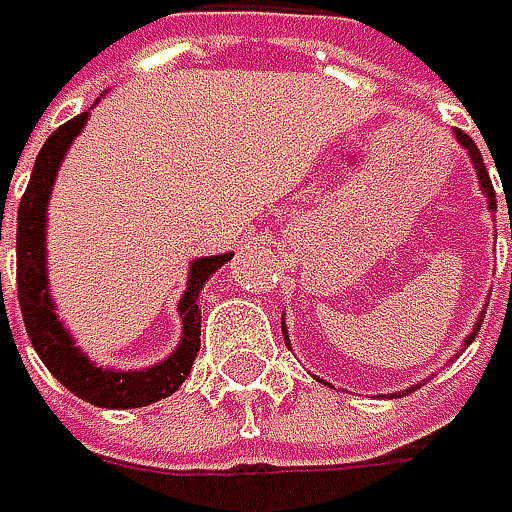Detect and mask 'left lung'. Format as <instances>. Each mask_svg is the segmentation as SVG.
<instances>
[{"mask_svg":"<svg viewBox=\"0 0 512 512\" xmlns=\"http://www.w3.org/2000/svg\"><path fill=\"white\" fill-rule=\"evenodd\" d=\"M454 136H457L460 148L465 151V154H468L471 165H474V171H477V183H480V192L486 195V207L495 213V210H498V201H495V189H492L489 171H486V165H483V156H480V151H477V145L471 142V136H465L462 130H454ZM507 204H510V198H507ZM510 237H512V213H510ZM483 311H486V308H483ZM480 317H483V314H480ZM480 323H483V320H477V323H474V329H471V332H468V338L462 341V350H465V347L474 341V335H477ZM281 329H284V341H290V338H287V326H284V323H281ZM287 347H290V344H287ZM409 391H415V388H409ZM400 397H403V394H400Z\"/></svg>","mask_w":512,"mask_h":512,"instance_id":"1","label":"left lung"}]
</instances>
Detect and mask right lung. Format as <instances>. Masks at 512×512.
Returning a JSON list of instances; mask_svg holds the SVG:
<instances>
[{"label": "right lung", "mask_w": 512, "mask_h": 512, "mask_svg": "<svg viewBox=\"0 0 512 512\" xmlns=\"http://www.w3.org/2000/svg\"><path fill=\"white\" fill-rule=\"evenodd\" d=\"M88 118H91V112H82V115L70 118L67 124H61L35 159L32 180H29L26 195H23L20 210H17V296H20L23 323H26V332H29L35 353L41 356L47 370L67 391H73L79 400L100 406V409H139V406H151L156 400L174 394L186 382V376L192 373V361L201 350V338H198L201 335V308H198L201 287L234 255L225 252V255L195 257L189 263L186 290L177 302L183 332H180L177 347L162 361H156L151 367H139V370H118V367L94 364L85 356L76 347L70 329L58 320L55 302L50 296L47 204L52 198L58 168L70 151L73 139L85 130Z\"/></svg>", "instance_id": "right-lung-1"}]
</instances>
